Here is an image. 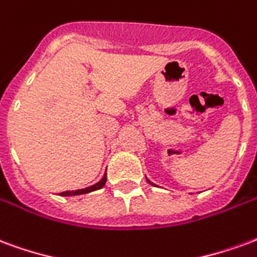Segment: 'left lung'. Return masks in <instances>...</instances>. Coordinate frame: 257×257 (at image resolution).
Instances as JSON below:
<instances>
[{"mask_svg": "<svg viewBox=\"0 0 257 257\" xmlns=\"http://www.w3.org/2000/svg\"><path fill=\"white\" fill-rule=\"evenodd\" d=\"M148 182H149V183H151V185H153V183H152V182H151V181H148Z\"/></svg>", "mask_w": 257, "mask_h": 257, "instance_id": "obj_1", "label": "left lung"}]
</instances>
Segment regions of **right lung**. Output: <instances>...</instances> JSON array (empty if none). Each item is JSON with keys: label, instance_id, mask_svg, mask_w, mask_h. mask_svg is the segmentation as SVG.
<instances>
[{"label": "right lung", "instance_id": "1", "mask_svg": "<svg viewBox=\"0 0 257 257\" xmlns=\"http://www.w3.org/2000/svg\"><path fill=\"white\" fill-rule=\"evenodd\" d=\"M105 182L106 174H104V177H102V179H101L100 182H97L95 185H93V186H89V188L86 189H80V190H72V192H63L60 193V194H61V196H78V194H85V193L93 192V190H98V189H101L105 185Z\"/></svg>", "mask_w": 257, "mask_h": 257}]
</instances>
